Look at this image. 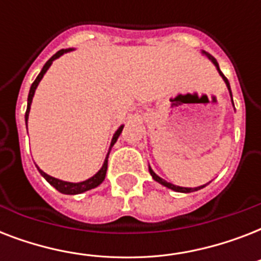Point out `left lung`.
<instances>
[{"label":"left lung","mask_w":261,"mask_h":261,"mask_svg":"<svg viewBox=\"0 0 261 261\" xmlns=\"http://www.w3.org/2000/svg\"><path fill=\"white\" fill-rule=\"evenodd\" d=\"M202 54H203V55H206L207 58L210 59L211 62L214 63V66L217 67V70H218L219 75H221V77H222V80H223V81H225V84H226L227 89H229V93H230L231 102H233V96H231L230 84H229V81H227V79H226V77H225V75H223V73H222V71L219 70V66H218V62H217V59H215L214 57H213V55H210V54H208V53H206V51H202ZM233 107H234V102H233ZM149 172H150V174H151V177H153V180H155V181H157V182H160V184H161V186L167 187V188H169V190H173V191H176V192H182V194H190V192H194V191H198V190H200V188H204V187H206L207 184H208V182H207V184H203V186L195 187V188H188V187H180V186H174V184H172V182H168L167 180H164V178H161V177H160L159 174H155V173H154V171H153V169H151V168H150V165H149Z\"/></svg>","instance_id":"8db88e82"}]
</instances>
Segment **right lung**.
<instances>
[{
    "label": "right lung",
    "mask_w": 261,
    "mask_h": 261,
    "mask_svg": "<svg viewBox=\"0 0 261 261\" xmlns=\"http://www.w3.org/2000/svg\"><path fill=\"white\" fill-rule=\"evenodd\" d=\"M74 48H63V50H59L58 53L55 55H53L48 61L46 62V65L43 66L42 71L39 73V75L36 77V80L34 81V84L31 85V89H30V93H28V104H27V112H25V123L28 122V116H30V110H31V104H32V98H34V94H35V90H36V88H38L39 83L42 81L43 75L46 74V71L50 69V66L53 65V62H54L55 59H58L59 57H62L63 54H66V53H70V51H73ZM28 126V124H27ZM123 127H124V124H122V126L119 127L118 130L115 131L114 137H112V139H111V145H110V149H108V153H107L106 155V160H104V164H102V167L98 169L97 173H94L92 177L87 178V180H84V181H79V182H71V181H63V180H59V178H55L53 177V176H50V174H47L46 172H43L40 168L36 165V168H38L39 173L42 174L43 177L46 178L47 181L50 182L51 186L54 187L55 190L59 191L61 194H65V195H77V194H83V192H85V191H89L92 190V188H96V187H98L100 184H101L102 181H104V178H106V173H107V168H108V157H110V151L111 149H112V146H114L115 143H116V141H118L119 135L122 134V130ZM28 128V127H27Z\"/></svg>",
    "instance_id": "add662e5"
}]
</instances>
